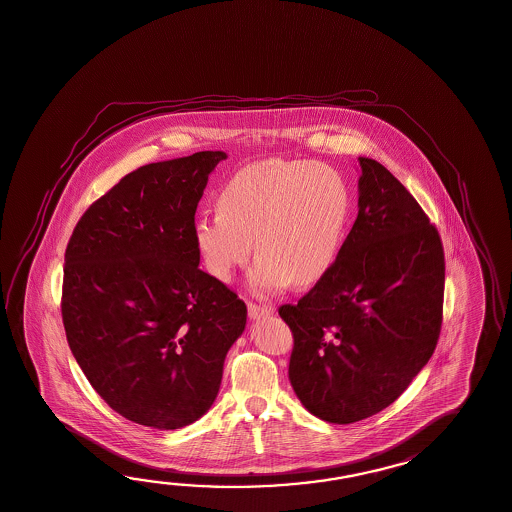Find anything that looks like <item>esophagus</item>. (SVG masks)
I'll return each instance as SVG.
<instances>
[{
  "mask_svg": "<svg viewBox=\"0 0 512 512\" xmlns=\"http://www.w3.org/2000/svg\"><path fill=\"white\" fill-rule=\"evenodd\" d=\"M269 315H273V309L269 306H260V304L249 302V317L252 321H260V319L269 317Z\"/></svg>",
  "mask_w": 512,
  "mask_h": 512,
  "instance_id": "esophagus-1",
  "label": "esophagus"
}]
</instances>
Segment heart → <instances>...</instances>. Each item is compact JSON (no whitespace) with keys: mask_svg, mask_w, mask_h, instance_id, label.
Listing matches in <instances>:
<instances>
[{"mask_svg":"<svg viewBox=\"0 0 512 512\" xmlns=\"http://www.w3.org/2000/svg\"><path fill=\"white\" fill-rule=\"evenodd\" d=\"M217 208L193 226L204 269L230 282L249 262L254 241L258 262L250 287L273 295L291 284L315 286L332 271L345 243L352 191L328 164L273 158L236 171L219 191Z\"/></svg>","mask_w":512,"mask_h":512,"instance_id":"heart-1","label":"heart"}]
</instances>
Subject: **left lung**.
<instances>
[{
  "label": "left lung",
  "instance_id": "1",
  "mask_svg": "<svg viewBox=\"0 0 512 512\" xmlns=\"http://www.w3.org/2000/svg\"><path fill=\"white\" fill-rule=\"evenodd\" d=\"M359 167L356 223L332 271L278 309L295 339L293 391L332 424L393 404L433 356L442 322L437 228L387 167L367 156Z\"/></svg>",
  "mask_w": 512,
  "mask_h": 512
}]
</instances>
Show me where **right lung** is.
<instances>
[{
	"mask_svg": "<svg viewBox=\"0 0 512 512\" xmlns=\"http://www.w3.org/2000/svg\"><path fill=\"white\" fill-rule=\"evenodd\" d=\"M223 151L140 167L97 199L64 256L62 321L84 376L116 413L179 429L212 407L247 324L234 291L199 269L193 226Z\"/></svg>",
	"mask_w": 512,
	"mask_h": 512,
	"instance_id": "1",
	"label": "right lung"
}]
</instances>
